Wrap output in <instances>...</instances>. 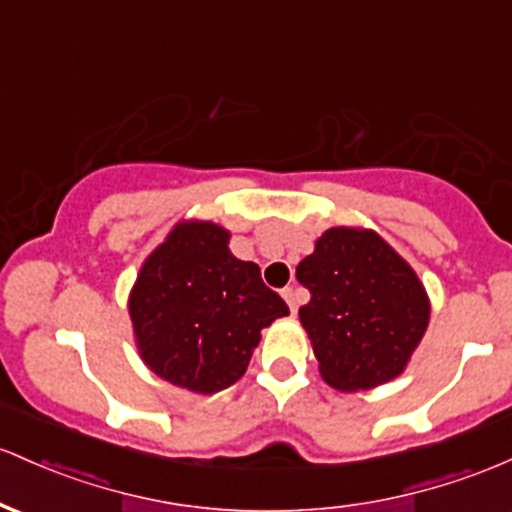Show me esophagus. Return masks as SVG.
Masks as SVG:
<instances>
[{
  "mask_svg": "<svg viewBox=\"0 0 512 512\" xmlns=\"http://www.w3.org/2000/svg\"><path fill=\"white\" fill-rule=\"evenodd\" d=\"M282 296H284V301L289 303V311H291V313L299 311V296H296L294 286H286V289L282 291Z\"/></svg>",
  "mask_w": 512,
  "mask_h": 512,
  "instance_id": "obj_1",
  "label": "esophagus"
}]
</instances>
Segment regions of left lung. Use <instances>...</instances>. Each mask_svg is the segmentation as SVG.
<instances>
[{"mask_svg": "<svg viewBox=\"0 0 512 512\" xmlns=\"http://www.w3.org/2000/svg\"><path fill=\"white\" fill-rule=\"evenodd\" d=\"M311 291L299 308L325 384L367 391L406 369L430 320L413 267L374 230L330 228L296 267Z\"/></svg>", "mask_w": 512, "mask_h": 512, "instance_id": "1", "label": "left lung"}]
</instances>
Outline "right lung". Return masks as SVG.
<instances>
[{
	"label": "right lung",
	"instance_id": "add662e5",
	"mask_svg": "<svg viewBox=\"0 0 512 512\" xmlns=\"http://www.w3.org/2000/svg\"><path fill=\"white\" fill-rule=\"evenodd\" d=\"M230 233L211 221H182L150 252L128 296L143 362L160 379L216 393L245 374L260 330L289 316L255 262L228 250Z\"/></svg>",
	"mask_w": 512,
	"mask_h": 512
}]
</instances>
